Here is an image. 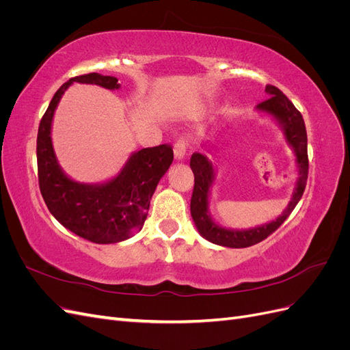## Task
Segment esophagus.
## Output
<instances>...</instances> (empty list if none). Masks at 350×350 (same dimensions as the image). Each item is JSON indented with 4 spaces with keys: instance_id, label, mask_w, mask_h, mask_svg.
I'll return each instance as SVG.
<instances>
[{
    "instance_id": "esophagus-1",
    "label": "esophagus",
    "mask_w": 350,
    "mask_h": 350,
    "mask_svg": "<svg viewBox=\"0 0 350 350\" xmlns=\"http://www.w3.org/2000/svg\"><path fill=\"white\" fill-rule=\"evenodd\" d=\"M174 154L176 161H184L187 154V140L179 139L174 146Z\"/></svg>"
}]
</instances>
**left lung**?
<instances>
[{
  "mask_svg": "<svg viewBox=\"0 0 350 350\" xmlns=\"http://www.w3.org/2000/svg\"><path fill=\"white\" fill-rule=\"evenodd\" d=\"M266 93L269 99L258 103L256 109L269 115L283 131L284 142L288 144L296 162V178L292 198L288 203V207L283 210V213L267 224L254 226L248 229H232L225 228L213 220L210 213V194L216 178L215 165L210 159L203 153H193L189 166L194 174V191L191 197V216L198 234L216 245L228 247V248H247L251 245L266 239L273 234L283 221L288 219L296 204L304 194V189L308 179V142H306V130L305 122L301 112L293 107V103L284 96V94L274 86H266Z\"/></svg>",
  "mask_w": 350,
  "mask_h": 350,
  "instance_id": "left-lung-1",
  "label": "left lung"
}]
</instances>
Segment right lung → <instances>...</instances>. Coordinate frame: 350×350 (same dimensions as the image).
I'll use <instances>...</instances> for the list:
<instances>
[{"mask_svg":"<svg viewBox=\"0 0 350 350\" xmlns=\"http://www.w3.org/2000/svg\"><path fill=\"white\" fill-rule=\"evenodd\" d=\"M72 83L96 84L115 90L118 79L98 72L72 77L57 90L42 116L36 156L40 194L59 224L84 239L115 243L140 232L154 189L174 161L171 146L161 144L133 152L121 171L108 181L84 184L71 179L58 163L52 146V120L62 94Z\"/></svg>","mask_w":350,"mask_h":350,"instance_id":"add662e5","label":"right lung"}]
</instances>
